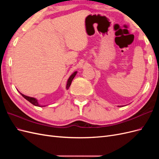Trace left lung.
Returning a JSON list of instances; mask_svg holds the SVG:
<instances>
[{
  "label": "left lung",
  "mask_w": 159,
  "mask_h": 159,
  "mask_svg": "<svg viewBox=\"0 0 159 159\" xmlns=\"http://www.w3.org/2000/svg\"><path fill=\"white\" fill-rule=\"evenodd\" d=\"M120 107H121V106H120Z\"/></svg>",
  "instance_id": "obj_1"
}]
</instances>
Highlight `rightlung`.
I'll use <instances>...</instances> for the list:
<instances>
[{"mask_svg": "<svg viewBox=\"0 0 159 159\" xmlns=\"http://www.w3.org/2000/svg\"><path fill=\"white\" fill-rule=\"evenodd\" d=\"M77 72H78L77 71L74 72V73L70 75L69 79L68 80V81H67V85H66V89H69L70 86V85L71 84L72 80H73V79L74 78V77L77 74ZM20 93L22 95V96L23 98H25L27 101H28V102H29L30 103H31L32 104H33L34 105H35V106H38V107H45V106H46V105H42V106H41V105L39 103H38V100L36 99H35V98H31V97H28V96H26V95H24V94H22L21 93Z\"/></svg>", "mask_w": 159, "mask_h": 159, "instance_id": "obj_1", "label": "right lung"}]
</instances>
